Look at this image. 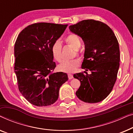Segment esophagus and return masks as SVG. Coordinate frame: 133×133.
I'll use <instances>...</instances> for the list:
<instances>
[{"label":"esophagus","instance_id":"esophagus-1","mask_svg":"<svg viewBox=\"0 0 133 133\" xmlns=\"http://www.w3.org/2000/svg\"><path fill=\"white\" fill-rule=\"evenodd\" d=\"M68 79H72V78H73V75H72V74H68Z\"/></svg>","mask_w":133,"mask_h":133}]
</instances>
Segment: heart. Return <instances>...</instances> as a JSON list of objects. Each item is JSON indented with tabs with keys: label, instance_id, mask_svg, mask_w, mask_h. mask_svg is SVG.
<instances>
[{
	"label": "heart",
	"instance_id": "obj_1",
	"mask_svg": "<svg viewBox=\"0 0 133 133\" xmlns=\"http://www.w3.org/2000/svg\"><path fill=\"white\" fill-rule=\"evenodd\" d=\"M65 42L75 50H78L81 45V42L79 37L74 34H70L65 38ZM61 42L57 40L54 42L51 46V52L54 59L57 62H61L62 59V55ZM80 65V60L74 59L70 61H65L58 66L59 71L65 72H72L75 71Z\"/></svg>",
	"mask_w": 133,
	"mask_h": 133
}]
</instances>
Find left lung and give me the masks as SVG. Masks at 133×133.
Returning a JSON list of instances; mask_svg holds the SVG:
<instances>
[{
  "label": "left lung",
  "mask_w": 133,
  "mask_h": 133,
  "mask_svg": "<svg viewBox=\"0 0 133 133\" xmlns=\"http://www.w3.org/2000/svg\"><path fill=\"white\" fill-rule=\"evenodd\" d=\"M71 31L84 42L82 68L86 71L74 74L81 82L76 94L87 103H97L113 88L119 68V43L112 30L105 23L93 19L82 21L69 26ZM92 73L88 75L87 70Z\"/></svg>",
  "instance_id": "left-lung-1"
}]
</instances>
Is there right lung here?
Wrapping results in <instances>:
<instances>
[{
    "label": "right lung",
    "mask_w": 133,
    "mask_h": 133,
    "mask_svg": "<svg viewBox=\"0 0 133 133\" xmlns=\"http://www.w3.org/2000/svg\"><path fill=\"white\" fill-rule=\"evenodd\" d=\"M68 25L36 23L23 29L14 45V72L19 91L37 107L53 104L61 87L68 77L63 72H53L51 46Z\"/></svg>",
    "instance_id": "add662e5"
}]
</instances>
